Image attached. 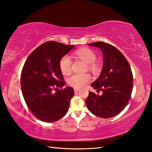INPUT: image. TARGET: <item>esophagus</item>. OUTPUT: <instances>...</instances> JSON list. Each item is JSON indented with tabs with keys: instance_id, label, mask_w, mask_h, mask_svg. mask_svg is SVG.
Returning a JSON list of instances; mask_svg holds the SVG:
<instances>
[{
	"instance_id": "obj_1",
	"label": "esophagus",
	"mask_w": 152,
	"mask_h": 152,
	"mask_svg": "<svg viewBox=\"0 0 152 152\" xmlns=\"http://www.w3.org/2000/svg\"><path fill=\"white\" fill-rule=\"evenodd\" d=\"M80 90V88H74V91H75V92H77V91H78Z\"/></svg>"
}]
</instances>
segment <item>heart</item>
<instances>
[{"label":"heart","instance_id":"obj_1","mask_svg":"<svg viewBox=\"0 0 152 152\" xmlns=\"http://www.w3.org/2000/svg\"><path fill=\"white\" fill-rule=\"evenodd\" d=\"M76 55L81 60L88 65V69L93 71H97L98 66L95 63L96 60V54L90 49L84 48L76 50ZM71 58L68 55H65L62 57L60 61V68L62 74L64 75H68L71 72ZM91 80V76L88 74L84 75H74L68 79V83L75 88H81L83 87Z\"/></svg>","mask_w":152,"mask_h":152}]
</instances>
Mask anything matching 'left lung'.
<instances>
[{
  "label": "left lung",
  "instance_id": "1",
  "mask_svg": "<svg viewBox=\"0 0 152 152\" xmlns=\"http://www.w3.org/2000/svg\"><path fill=\"white\" fill-rule=\"evenodd\" d=\"M88 45L98 48L102 51L103 65L99 77L91 84L98 96L89 92L86 100L88 109L94 115L110 118L118 115L130 100L133 88V75L130 66L123 54L115 47L103 42Z\"/></svg>",
  "mask_w": 152,
  "mask_h": 152
}]
</instances>
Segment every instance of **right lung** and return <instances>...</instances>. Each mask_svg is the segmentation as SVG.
<instances>
[{"instance_id":"add662e5","label":"right lung","mask_w":152,"mask_h":152,"mask_svg":"<svg viewBox=\"0 0 152 152\" xmlns=\"http://www.w3.org/2000/svg\"><path fill=\"white\" fill-rule=\"evenodd\" d=\"M74 47L53 41L44 43L31 53L23 67V97L33 114L42 121H56L69 110L75 92L71 87L58 91L65 84L59 64Z\"/></svg>"}]
</instances>
